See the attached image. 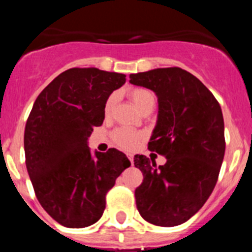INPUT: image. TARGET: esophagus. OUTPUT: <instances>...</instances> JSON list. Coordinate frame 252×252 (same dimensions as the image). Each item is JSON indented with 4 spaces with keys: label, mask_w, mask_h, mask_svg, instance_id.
Wrapping results in <instances>:
<instances>
[{
    "label": "esophagus",
    "mask_w": 252,
    "mask_h": 252,
    "mask_svg": "<svg viewBox=\"0 0 252 252\" xmlns=\"http://www.w3.org/2000/svg\"><path fill=\"white\" fill-rule=\"evenodd\" d=\"M127 158H128V160H130V161H131V164H132V161H133L132 154H127Z\"/></svg>",
    "instance_id": "34e87169"
}]
</instances>
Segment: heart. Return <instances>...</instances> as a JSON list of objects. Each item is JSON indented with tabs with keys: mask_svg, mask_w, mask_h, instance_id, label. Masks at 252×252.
Masks as SVG:
<instances>
[{
	"mask_svg": "<svg viewBox=\"0 0 252 252\" xmlns=\"http://www.w3.org/2000/svg\"><path fill=\"white\" fill-rule=\"evenodd\" d=\"M128 95H130L131 101L133 102V104L136 106L139 111L144 110L149 104H155V95H154V93L151 91L145 90V88H133V90L128 92ZM116 99H117L116 94L108 97L106 104H104V113L106 115H108L112 111L113 106L116 103ZM112 137L116 145H119L120 148L125 149V150H132L139 144L140 139H141V133L132 130V128L120 127L113 132Z\"/></svg>",
	"mask_w": 252,
	"mask_h": 252,
	"instance_id": "obj_1",
	"label": "heart"
}]
</instances>
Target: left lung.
Returning <instances> with one entry per match:
<instances>
[{"label":"left lung","mask_w":252,"mask_h":252,"mask_svg":"<svg viewBox=\"0 0 252 252\" xmlns=\"http://www.w3.org/2000/svg\"><path fill=\"white\" fill-rule=\"evenodd\" d=\"M130 83L157 94L149 150L166 159L157 166L145 155L133 158L144 175L135 190L137 209L150 223L178 226L203 207L217 183L226 148L221 106L198 78L177 66L130 74Z\"/></svg>","instance_id":"1"}]
</instances>
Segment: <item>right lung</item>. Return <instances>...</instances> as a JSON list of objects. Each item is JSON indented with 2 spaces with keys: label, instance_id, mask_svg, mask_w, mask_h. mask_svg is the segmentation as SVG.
<instances>
[{
  "label": "right lung",
  "instance_id": "obj_1",
  "mask_svg": "<svg viewBox=\"0 0 252 252\" xmlns=\"http://www.w3.org/2000/svg\"><path fill=\"white\" fill-rule=\"evenodd\" d=\"M126 82L121 73L72 68L37 95L24 135L26 168L37 201L58 223L83 228L106 208V194L130 160L121 151L88 148L104 104Z\"/></svg>",
  "mask_w": 252,
  "mask_h": 252
}]
</instances>
